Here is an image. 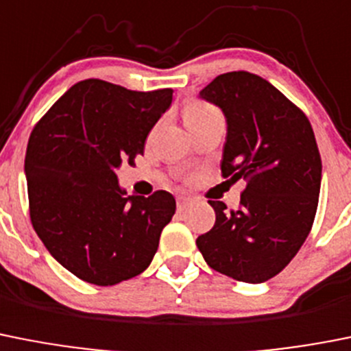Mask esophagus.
Segmentation results:
<instances>
[{
	"label": "esophagus",
	"instance_id": "1",
	"mask_svg": "<svg viewBox=\"0 0 351 351\" xmlns=\"http://www.w3.org/2000/svg\"><path fill=\"white\" fill-rule=\"evenodd\" d=\"M189 204H191V198H188V197H178V210H179V212L184 210V208L188 207Z\"/></svg>",
	"mask_w": 351,
	"mask_h": 351
}]
</instances>
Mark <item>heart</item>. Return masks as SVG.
I'll return each instance as SVG.
<instances>
[{
  "label": "heart",
  "mask_w": 351,
  "mask_h": 351,
  "mask_svg": "<svg viewBox=\"0 0 351 351\" xmlns=\"http://www.w3.org/2000/svg\"><path fill=\"white\" fill-rule=\"evenodd\" d=\"M214 112H217V109H215L214 106L205 104V102H200V101L189 102V104L186 106V111H184L186 123H188V121L202 120V118L205 117H210V114H214Z\"/></svg>",
  "instance_id": "b5f03b06"
}]
</instances>
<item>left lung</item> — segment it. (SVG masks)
Here are the masks:
<instances>
[{"instance_id": "8db88e82", "label": "left lung", "mask_w": 351, "mask_h": 351, "mask_svg": "<svg viewBox=\"0 0 351 351\" xmlns=\"http://www.w3.org/2000/svg\"><path fill=\"white\" fill-rule=\"evenodd\" d=\"M200 97L226 118L223 178L243 179L245 189L237 210L208 200L215 224L197 247L215 271L261 284L292 261L313 224L322 181L313 128L280 90L247 71L219 75Z\"/></svg>"}]
</instances>
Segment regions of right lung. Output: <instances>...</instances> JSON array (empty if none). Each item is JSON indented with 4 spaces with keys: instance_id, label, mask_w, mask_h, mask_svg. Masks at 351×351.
<instances>
[{
    "instance_id": "right-lung-1",
    "label": "right lung",
    "mask_w": 351,
    "mask_h": 351,
    "mask_svg": "<svg viewBox=\"0 0 351 351\" xmlns=\"http://www.w3.org/2000/svg\"><path fill=\"white\" fill-rule=\"evenodd\" d=\"M172 88L136 92L85 80L71 86L31 132L25 153L29 214L67 271L94 285L137 276L176 214L169 191L127 197L114 170L144 153Z\"/></svg>"
}]
</instances>
